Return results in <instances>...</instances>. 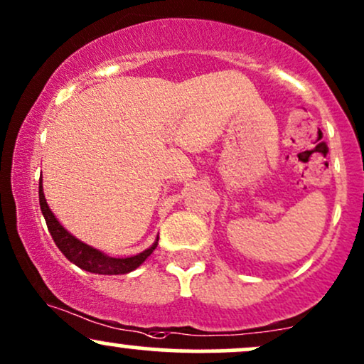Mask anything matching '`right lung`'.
Returning a JSON list of instances; mask_svg holds the SVG:
<instances>
[{
    "label": "right lung",
    "mask_w": 364,
    "mask_h": 364,
    "mask_svg": "<svg viewBox=\"0 0 364 364\" xmlns=\"http://www.w3.org/2000/svg\"><path fill=\"white\" fill-rule=\"evenodd\" d=\"M39 205L41 210H43V215L46 219V224H48L49 232H51L54 243H56L58 248L61 250V253L68 258L70 262H73L75 265L80 267V269L87 270V272L92 274H102V275H119V274H128L132 270H135L136 267H140L141 263L147 260L150 253L156 250L157 241L150 246L149 250L141 252L135 257L129 258H111L107 255L99 252V250L92 248V246L82 243L80 240L70 235L63 225L58 223V219L49 208L48 202L44 198L43 191V181L39 185Z\"/></svg>",
    "instance_id": "add662e5"
}]
</instances>
